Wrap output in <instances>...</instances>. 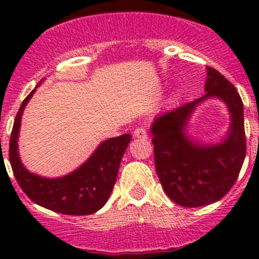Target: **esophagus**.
I'll return each instance as SVG.
<instances>
[{"mask_svg":"<svg viewBox=\"0 0 259 259\" xmlns=\"http://www.w3.org/2000/svg\"><path fill=\"white\" fill-rule=\"evenodd\" d=\"M134 137L138 138V139H146L148 138V133L144 127H137L134 130Z\"/></svg>","mask_w":259,"mask_h":259,"instance_id":"34e87169","label":"esophagus"}]
</instances>
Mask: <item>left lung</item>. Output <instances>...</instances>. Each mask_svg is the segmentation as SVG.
<instances>
[{"instance_id":"1","label":"left lung","mask_w":259,"mask_h":259,"mask_svg":"<svg viewBox=\"0 0 259 259\" xmlns=\"http://www.w3.org/2000/svg\"><path fill=\"white\" fill-rule=\"evenodd\" d=\"M205 94L151 124L155 169L164 192L182 207H203L222 199L239 176L245 158L243 103L236 88L213 67H207ZM229 108L231 125L223 141L202 145L192 140L186 125L195 109L208 98Z\"/></svg>"}]
</instances>
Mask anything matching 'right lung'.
Here are the masks:
<instances>
[{"mask_svg": "<svg viewBox=\"0 0 259 259\" xmlns=\"http://www.w3.org/2000/svg\"><path fill=\"white\" fill-rule=\"evenodd\" d=\"M35 91L36 89H33L21 104L12 127L10 163L15 178L25 194L46 209L67 215L95 213L105 205L113 192L120 161L132 140V135L124 134L100 143L90 158L67 176L45 178L31 173L21 161L17 140L23 110Z\"/></svg>", "mask_w": 259, "mask_h": 259, "instance_id": "right-lung-1", "label": "right lung"}]
</instances>
